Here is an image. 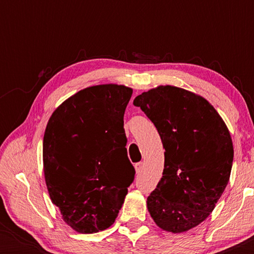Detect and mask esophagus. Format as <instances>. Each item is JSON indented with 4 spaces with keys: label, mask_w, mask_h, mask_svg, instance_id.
Returning <instances> with one entry per match:
<instances>
[{
    "label": "esophagus",
    "mask_w": 254,
    "mask_h": 254,
    "mask_svg": "<svg viewBox=\"0 0 254 254\" xmlns=\"http://www.w3.org/2000/svg\"><path fill=\"white\" fill-rule=\"evenodd\" d=\"M142 170H143V163H136V164H135V171H136V173H141Z\"/></svg>",
    "instance_id": "esophagus-1"
}]
</instances>
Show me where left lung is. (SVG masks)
Segmentation results:
<instances>
[{"instance_id":"obj_1","label":"left lung","mask_w":254,"mask_h":254,"mask_svg":"<svg viewBox=\"0 0 254 254\" xmlns=\"http://www.w3.org/2000/svg\"><path fill=\"white\" fill-rule=\"evenodd\" d=\"M155 125L164 170L147 199L155 223L173 234L190 230L214 210L228 185L234 161L230 133L206 99L161 85L134 99Z\"/></svg>"}]
</instances>
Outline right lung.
<instances>
[{"mask_svg": "<svg viewBox=\"0 0 254 254\" xmlns=\"http://www.w3.org/2000/svg\"><path fill=\"white\" fill-rule=\"evenodd\" d=\"M131 93L125 85L90 86L48 120L43 142L48 193L65 223L81 234L111 227L134 182L124 129Z\"/></svg>", "mask_w": 254, "mask_h": 254, "instance_id": "right-lung-1", "label": "right lung"}]
</instances>
